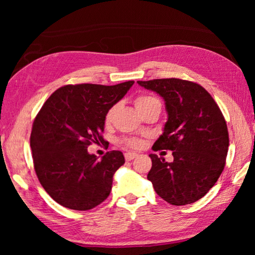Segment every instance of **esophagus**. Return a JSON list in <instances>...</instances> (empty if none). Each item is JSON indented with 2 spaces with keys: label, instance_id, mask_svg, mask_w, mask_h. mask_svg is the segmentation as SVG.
Returning <instances> with one entry per match:
<instances>
[{
  "label": "esophagus",
  "instance_id": "esophagus-1",
  "mask_svg": "<svg viewBox=\"0 0 255 255\" xmlns=\"http://www.w3.org/2000/svg\"><path fill=\"white\" fill-rule=\"evenodd\" d=\"M137 156H138V154H136V153H130V152L125 153V158H126V161H131V159H133Z\"/></svg>",
  "mask_w": 255,
  "mask_h": 255
}]
</instances>
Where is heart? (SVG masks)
I'll return each mask as SVG.
<instances>
[{"instance_id": "1", "label": "heart", "mask_w": 255, "mask_h": 255, "mask_svg": "<svg viewBox=\"0 0 255 255\" xmlns=\"http://www.w3.org/2000/svg\"><path fill=\"white\" fill-rule=\"evenodd\" d=\"M155 102H159L158 99L152 96H139L135 99V107L138 110V112L143 111L146 108L149 107L150 105H153ZM116 111V107H111L109 110L107 111V114L105 116V124L106 125H110L112 119H114V115ZM120 144L127 148H133V149H138L143 146V139L137 137H125L120 139Z\"/></svg>"}]
</instances>
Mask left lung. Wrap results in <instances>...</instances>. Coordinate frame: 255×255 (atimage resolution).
Masks as SVG:
<instances>
[{
	"label": "left lung",
	"instance_id": "1",
	"mask_svg": "<svg viewBox=\"0 0 255 255\" xmlns=\"http://www.w3.org/2000/svg\"><path fill=\"white\" fill-rule=\"evenodd\" d=\"M165 101L167 122L154 150H172L167 163L150 154L147 179L157 195L174 206L201 199L217 182L225 167L230 145L225 118L201 85L180 79L137 81Z\"/></svg>",
	"mask_w": 255,
	"mask_h": 255
}]
</instances>
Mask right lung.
I'll use <instances>...</instances> for the list:
<instances>
[{"mask_svg":"<svg viewBox=\"0 0 255 255\" xmlns=\"http://www.w3.org/2000/svg\"><path fill=\"white\" fill-rule=\"evenodd\" d=\"M133 84H68L47 99L32 125L33 166L46 192L66 208L92 209L110 195L115 172L124 165L119 150L101 159L89 154L103 143L105 116Z\"/></svg>","mask_w":255,"mask_h":255,"instance_id":"1","label":"right lung"}]
</instances>
